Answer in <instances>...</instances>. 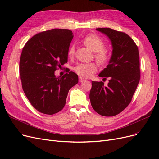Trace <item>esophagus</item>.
I'll return each mask as SVG.
<instances>
[{
  "label": "esophagus",
  "instance_id": "obj_1",
  "mask_svg": "<svg viewBox=\"0 0 159 159\" xmlns=\"http://www.w3.org/2000/svg\"><path fill=\"white\" fill-rule=\"evenodd\" d=\"M85 80V79H84L83 78H81V77H79V81L80 82H83V81H84Z\"/></svg>",
  "mask_w": 159,
  "mask_h": 159
}]
</instances>
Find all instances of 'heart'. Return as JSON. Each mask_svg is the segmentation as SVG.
Wrapping results in <instances>:
<instances>
[{
  "instance_id": "b5f03b06",
  "label": "heart",
  "mask_w": 159,
  "mask_h": 159,
  "mask_svg": "<svg viewBox=\"0 0 159 159\" xmlns=\"http://www.w3.org/2000/svg\"><path fill=\"white\" fill-rule=\"evenodd\" d=\"M83 42L89 48L94 52H97L95 57L101 64H105L109 60V56L107 51L103 50L104 42L101 38L95 34H89L85 36ZM75 54V46L71 45L68 50V55L71 57ZM97 64L91 63H81L74 67V71L77 74L83 78H89L97 71Z\"/></svg>"
}]
</instances>
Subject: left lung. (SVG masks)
Here are the masks:
<instances>
[{
	"mask_svg": "<svg viewBox=\"0 0 159 159\" xmlns=\"http://www.w3.org/2000/svg\"><path fill=\"white\" fill-rule=\"evenodd\" d=\"M111 42L112 54L109 64L99 76L109 78L107 85L102 81H91L89 93L91 106L96 112L106 117L115 116L131 102L140 80L138 48L127 34L109 28H96Z\"/></svg>",
	"mask_w": 159,
	"mask_h": 159,
	"instance_id": "obj_1",
	"label": "left lung"
}]
</instances>
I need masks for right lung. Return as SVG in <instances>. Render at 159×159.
<instances>
[{"label":"right lung","instance_id":"1","mask_svg":"<svg viewBox=\"0 0 159 159\" xmlns=\"http://www.w3.org/2000/svg\"><path fill=\"white\" fill-rule=\"evenodd\" d=\"M73 33L68 29L44 31L32 37L24 46L20 60L22 87L26 98L38 111L53 115L64 108L69 90L78 83L70 71L56 77L57 67L68 62Z\"/></svg>","mask_w":159,"mask_h":159}]
</instances>
